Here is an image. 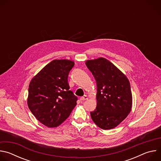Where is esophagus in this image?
<instances>
[{
	"mask_svg": "<svg viewBox=\"0 0 161 161\" xmlns=\"http://www.w3.org/2000/svg\"><path fill=\"white\" fill-rule=\"evenodd\" d=\"M80 101H85V100H87V99H88V96H87L86 95H84L83 97H80Z\"/></svg>",
	"mask_w": 161,
	"mask_h": 161,
	"instance_id": "1",
	"label": "esophagus"
}]
</instances>
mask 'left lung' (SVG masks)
Here are the masks:
<instances>
[{"mask_svg": "<svg viewBox=\"0 0 161 161\" xmlns=\"http://www.w3.org/2000/svg\"><path fill=\"white\" fill-rule=\"evenodd\" d=\"M85 64L97 83V107L90 112L91 118L102 129L116 127L131 111L132 96L129 80L105 58L87 60Z\"/></svg>", "mask_w": 161, "mask_h": 161, "instance_id": "8db88e82", "label": "left lung"}]
</instances>
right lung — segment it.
<instances>
[{
  "instance_id": "right-lung-1",
  "label": "right lung",
  "mask_w": 161,
  "mask_h": 161,
  "mask_svg": "<svg viewBox=\"0 0 161 161\" xmlns=\"http://www.w3.org/2000/svg\"><path fill=\"white\" fill-rule=\"evenodd\" d=\"M75 62L55 59L31 80L27 105L34 116L48 127H57L70 115L77 97L69 89L68 75Z\"/></svg>"
}]
</instances>
